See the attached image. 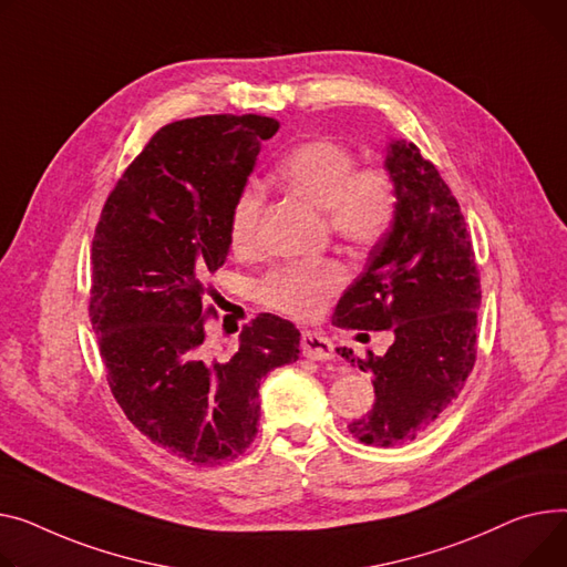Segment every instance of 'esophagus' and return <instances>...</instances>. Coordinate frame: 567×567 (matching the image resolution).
<instances>
[{
  "instance_id": "obj_1",
  "label": "esophagus",
  "mask_w": 567,
  "mask_h": 567,
  "mask_svg": "<svg viewBox=\"0 0 567 567\" xmlns=\"http://www.w3.org/2000/svg\"><path fill=\"white\" fill-rule=\"evenodd\" d=\"M300 349H303V355L310 360H330L334 355L330 339L312 330H306L303 337H300Z\"/></svg>"
}]
</instances>
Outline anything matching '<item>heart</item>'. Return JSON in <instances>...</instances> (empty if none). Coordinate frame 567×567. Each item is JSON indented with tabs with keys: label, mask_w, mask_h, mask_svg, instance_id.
<instances>
[{
	"label": "heart",
	"mask_w": 567,
	"mask_h": 567,
	"mask_svg": "<svg viewBox=\"0 0 567 567\" xmlns=\"http://www.w3.org/2000/svg\"><path fill=\"white\" fill-rule=\"evenodd\" d=\"M280 182L298 198L323 209L328 228L353 250L379 246L399 209V188L383 166H358L353 150L332 138L298 143L278 166ZM264 196L257 186L237 194L228 237L237 252H250L259 241ZM344 267L334 259L289 261L276 267L257 285V296L267 308L298 321L315 319L330 296L342 289Z\"/></svg>",
	"instance_id": "1"
}]
</instances>
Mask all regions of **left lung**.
<instances>
[{
    "label": "left lung",
    "instance_id": "1",
    "mask_svg": "<svg viewBox=\"0 0 567 567\" xmlns=\"http://www.w3.org/2000/svg\"><path fill=\"white\" fill-rule=\"evenodd\" d=\"M385 168L399 188L396 218L334 310L342 328L394 332L385 355L337 349L371 373L373 408L349 431L373 446L412 442L461 394L476 362L481 306L467 225L437 168L410 141L388 145Z\"/></svg>",
    "mask_w": 567,
    "mask_h": 567
}]
</instances>
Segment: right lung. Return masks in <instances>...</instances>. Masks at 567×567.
Segmentation results:
<instances>
[{"instance_id": "1", "label": "right lung", "mask_w": 567, "mask_h": 567, "mask_svg": "<svg viewBox=\"0 0 567 567\" xmlns=\"http://www.w3.org/2000/svg\"><path fill=\"white\" fill-rule=\"evenodd\" d=\"M278 127L252 113L162 127L113 186L93 237L89 317L111 394L145 437L194 465L244 454L261 379L300 353V332L276 315L244 326L228 360L205 349L207 278L230 250V207Z\"/></svg>"}]
</instances>
